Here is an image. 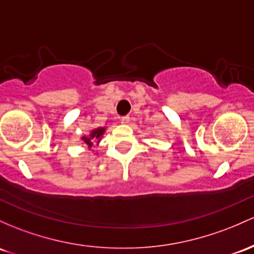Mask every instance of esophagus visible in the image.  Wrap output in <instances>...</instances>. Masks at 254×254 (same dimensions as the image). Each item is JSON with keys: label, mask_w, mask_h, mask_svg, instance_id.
<instances>
[{"label": "esophagus", "mask_w": 254, "mask_h": 254, "mask_svg": "<svg viewBox=\"0 0 254 254\" xmlns=\"http://www.w3.org/2000/svg\"><path fill=\"white\" fill-rule=\"evenodd\" d=\"M129 122H130V117H129V116L122 117V118H121V123H122V124L127 125V124H129Z\"/></svg>", "instance_id": "esophagus-1"}]
</instances>
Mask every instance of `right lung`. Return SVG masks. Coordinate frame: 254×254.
<instances>
[{
  "instance_id": "right-lung-1",
  "label": "right lung",
  "mask_w": 254,
  "mask_h": 254,
  "mask_svg": "<svg viewBox=\"0 0 254 254\" xmlns=\"http://www.w3.org/2000/svg\"><path fill=\"white\" fill-rule=\"evenodd\" d=\"M105 131H106V127H95V129L90 130V133H89V135H84L80 137V140H82V144L83 146H85L88 149H93V147L99 146L100 141H101Z\"/></svg>"
}]
</instances>
